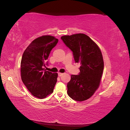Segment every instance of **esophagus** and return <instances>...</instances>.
<instances>
[{
    "label": "esophagus",
    "mask_w": 130,
    "mask_h": 130,
    "mask_svg": "<svg viewBox=\"0 0 130 130\" xmlns=\"http://www.w3.org/2000/svg\"><path fill=\"white\" fill-rule=\"evenodd\" d=\"M63 75V73H58V76H62Z\"/></svg>",
    "instance_id": "obj_1"
}]
</instances>
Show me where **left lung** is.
Returning a JSON list of instances; mask_svg holds the SVG:
<instances>
[{
	"mask_svg": "<svg viewBox=\"0 0 130 130\" xmlns=\"http://www.w3.org/2000/svg\"><path fill=\"white\" fill-rule=\"evenodd\" d=\"M61 38L81 66L79 75H72L67 84L68 95L77 101L87 100L99 88L103 76L104 63L100 49L84 34L64 35Z\"/></svg>",
	"mask_w": 130,
	"mask_h": 130,
	"instance_id": "left-lung-1",
	"label": "left lung"
}]
</instances>
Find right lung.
<instances>
[{
  "instance_id": "obj_1",
  "label": "right lung",
  "mask_w": 130,
  "mask_h": 130,
  "mask_svg": "<svg viewBox=\"0 0 130 130\" xmlns=\"http://www.w3.org/2000/svg\"><path fill=\"white\" fill-rule=\"evenodd\" d=\"M58 39L50 35L39 37L31 42L23 54L21 75L23 83L32 95L44 99L53 93L58 74L45 69V62Z\"/></svg>"
}]
</instances>
